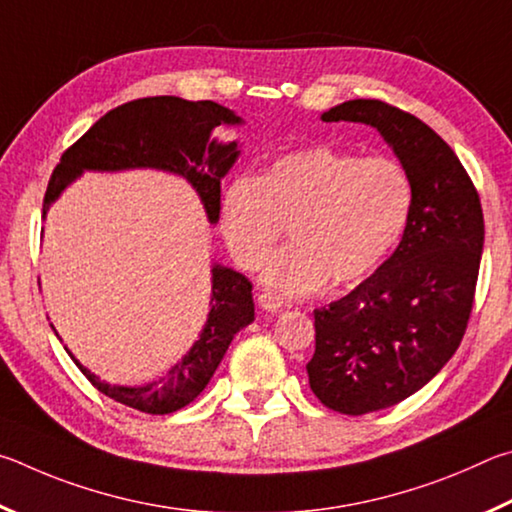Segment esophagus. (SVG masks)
Instances as JSON below:
<instances>
[{
    "mask_svg": "<svg viewBox=\"0 0 512 512\" xmlns=\"http://www.w3.org/2000/svg\"><path fill=\"white\" fill-rule=\"evenodd\" d=\"M258 306L267 312H276L285 306V301L281 297H276V294H272V292H261L258 294Z\"/></svg>",
    "mask_w": 512,
    "mask_h": 512,
    "instance_id": "esophagus-1",
    "label": "esophagus"
}]
</instances>
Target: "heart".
I'll return each instance as SVG.
<instances>
[{"label": "heart", "mask_w": 512, "mask_h": 512, "mask_svg": "<svg viewBox=\"0 0 512 512\" xmlns=\"http://www.w3.org/2000/svg\"><path fill=\"white\" fill-rule=\"evenodd\" d=\"M414 209V182L398 161L310 146L276 157L263 177L222 188L220 233L242 270H256L290 222L292 242L263 265V281L310 294L333 279L353 285L387 261Z\"/></svg>", "instance_id": "obj_1"}]
</instances>
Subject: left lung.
I'll return each instance as SVG.
<instances>
[{"label": "left lung", "instance_id": "left-lung-1", "mask_svg": "<svg viewBox=\"0 0 512 512\" xmlns=\"http://www.w3.org/2000/svg\"><path fill=\"white\" fill-rule=\"evenodd\" d=\"M321 121L371 125L414 182L396 251L351 294L315 310L310 389L328 409L362 416L414 396L459 348L477 288L483 211L459 157L414 114L355 98Z\"/></svg>", "mask_w": 512, "mask_h": 512}]
</instances>
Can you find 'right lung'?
Returning a JSON list of instances; mask_svg holds the SVG:
<instances>
[{
  "label": "right lung",
  "mask_w": 512,
  "mask_h": 512,
  "mask_svg": "<svg viewBox=\"0 0 512 512\" xmlns=\"http://www.w3.org/2000/svg\"><path fill=\"white\" fill-rule=\"evenodd\" d=\"M218 125H242L240 116L213 101H184L179 96H150L130 101L101 116L65 155L51 175L42 204L47 218L51 204L85 170L121 173L134 168H155L184 177L195 188L211 224L220 215V182L240 155L238 141H218ZM254 321V299L247 276L224 265L211 270V310L197 342L164 378L123 387L107 384L71 360L85 378L107 398L143 414L164 416L186 407L204 391L222 362L231 339ZM53 328V326H51Z\"/></svg>",
  "instance_id": "right-lung-1"
}]
</instances>
